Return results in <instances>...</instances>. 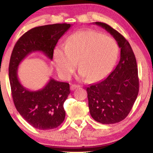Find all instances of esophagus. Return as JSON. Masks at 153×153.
Instances as JSON below:
<instances>
[{"label": "esophagus", "mask_w": 153, "mask_h": 153, "mask_svg": "<svg viewBox=\"0 0 153 153\" xmlns=\"http://www.w3.org/2000/svg\"><path fill=\"white\" fill-rule=\"evenodd\" d=\"M80 87V85H76V84H72L70 86V90L71 91H74V90H75L76 88H78Z\"/></svg>", "instance_id": "esophagus-1"}]
</instances>
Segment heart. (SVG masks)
Instances as JSON below:
<instances>
[{
    "instance_id": "obj_1",
    "label": "heart",
    "mask_w": 153,
    "mask_h": 153,
    "mask_svg": "<svg viewBox=\"0 0 153 153\" xmlns=\"http://www.w3.org/2000/svg\"><path fill=\"white\" fill-rule=\"evenodd\" d=\"M118 43L112 37L93 30H79L67 39L65 47L53 51V61L60 76L70 79L77 67L81 78L97 81L111 72L118 58Z\"/></svg>"
}]
</instances>
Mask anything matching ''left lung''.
Segmentation results:
<instances>
[{
  "mask_svg": "<svg viewBox=\"0 0 153 153\" xmlns=\"http://www.w3.org/2000/svg\"><path fill=\"white\" fill-rule=\"evenodd\" d=\"M113 35L120 48V58L104 80L86 88L92 118L102 124H114L126 118L139 89L137 60L128 41L108 24L95 22Z\"/></svg>",
  "mask_w": 153,
  "mask_h": 153,
  "instance_id": "left-lung-1",
  "label": "left lung"
}]
</instances>
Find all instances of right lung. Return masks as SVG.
<instances>
[{
    "label": "right lung",
    "mask_w": 153,
    "mask_h": 153,
    "mask_svg": "<svg viewBox=\"0 0 153 153\" xmlns=\"http://www.w3.org/2000/svg\"><path fill=\"white\" fill-rule=\"evenodd\" d=\"M70 24H55L33 28L25 33L14 45L9 65V79L14 106L29 124L47 130L56 128L63 122V104L70 93L68 83L51 79L45 87L30 91L21 84L18 66L29 53L40 51L53 59L58 39L70 28Z\"/></svg>",
    "instance_id": "obj_1"
}]
</instances>
